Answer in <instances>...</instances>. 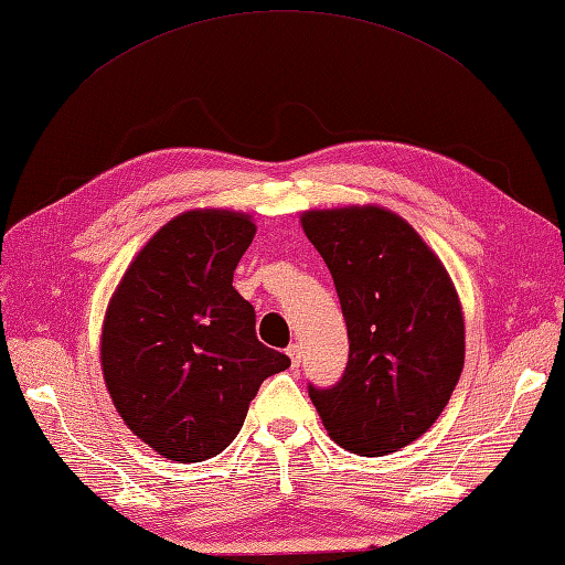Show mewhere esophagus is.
<instances>
[{"mask_svg":"<svg viewBox=\"0 0 565 565\" xmlns=\"http://www.w3.org/2000/svg\"><path fill=\"white\" fill-rule=\"evenodd\" d=\"M287 355H290L292 367H299V363H302V349H299L297 343H290V347H287Z\"/></svg>","mask_w":565,"mask_h":565,"instance_id":"obj_1","label":"esophagus"}]
</instances>
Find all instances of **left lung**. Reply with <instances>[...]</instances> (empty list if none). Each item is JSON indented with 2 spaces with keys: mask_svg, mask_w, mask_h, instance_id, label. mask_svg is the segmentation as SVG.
<instances>
[{
  "mask_svg": "<svg viewBox=\"0 0 565 565\" xmlns=\"http://www.w3.org/2000/svg\"><path fill=\"white\" fill-rule=\"evenodd\" d=\"M302 228L337 285L349 365L309 385L329 436L359 456L395 454L431 429L466 361L456 287L399 214L375 204L309 210Z\"/></svg>",
  "mask_w": 565,
  "mask_h": 565,
  "instance_id": "1",
  "label": "left lung"
}]
</instances>
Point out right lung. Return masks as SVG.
Here are the masks:
<instances>
[{"mask_svg": "<svg viewBox=\"0 0 565 565\" xmlns=\"http://www.w3.org/2000/svg\"><path fill=\"white\" fill-rule=\"evenodd\" d=\"M256 236L248 214L192 210L156 232L114 290L102 373L138 439L180 463L222 454L266 377L290 367L263 347L234 270Z\"/></svg>", "mask_w": 565, "mask_h": 565, "instance_id": "1", "label": "right lung"}]
</instances>
